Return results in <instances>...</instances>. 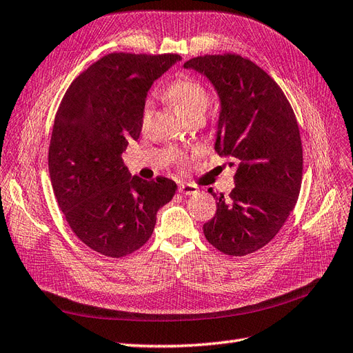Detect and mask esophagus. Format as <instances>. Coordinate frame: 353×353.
<instances>
[{"label": "esophagus", "mask_w": 353, "mask_h": 353, "mask_svg": "<svg viewBox=\"0 0 353 353\" xmlns=\"http://www.w3.org/2000/svg\"><path fill=\"white\" fill-rule=\"evenodd\" d=\"M179 192L183 195H195L198 192V189L192 185H186V183H180L179 185Z\"/></svg>", "instance_id": "1"}]
</instances>
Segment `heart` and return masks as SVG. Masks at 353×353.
<instances>
[{
	"mask_svg": "<svg viewBox=\"0 0 353 353\" xmlns=\"http://www.w3.org/2000/svg\"><path fill=\"white\" fill-rule=\"evenodd\" d=\"M168 99L176 110L182 116H189L194 113H204L209 104V94L205 88L191 77H180L171 82L165 90ZM150 110V103H146L143 112V119L146 121Z\"/></svg>",
	"mask_w": 353,
	"mask_h": 353,
	"instance_id": "heart-1",
	"label": "heart"
}]
</instances>
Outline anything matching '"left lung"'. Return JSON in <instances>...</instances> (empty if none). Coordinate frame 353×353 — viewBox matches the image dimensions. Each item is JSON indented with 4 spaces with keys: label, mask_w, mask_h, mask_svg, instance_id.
Returning <instances> with one entry per match:
<instances>
[{
    "label": "left lung",
    "mask_w": 353,
    "mask_h": 353,
    "mask_svg": "<svg viewBox=\"0 0 353 353\" xmlns=\"http://www.w3.org/2000/svg\"><path fill=\"white\" fill-rule=\"evenodd\" d=\"M219 95L214 150L237 161L230 195L216 198L205 239L225 255L245 256L274 239L298 200L303 177L300 130L283 90L263 68L236 53L186 61ZM230 165H234L232 162Z\"/></svg>",
    "instance_id": "1"
}]
</instances>
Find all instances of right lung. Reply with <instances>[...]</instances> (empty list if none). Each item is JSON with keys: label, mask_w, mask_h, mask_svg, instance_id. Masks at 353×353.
<instances>
[{"label": "right lung", "mask_w": 353, "mask_h": 353, "mask_svg": "<svg viewBox=\"0 0 353 353\" xmlns=\"http://www.w3.org/2000/svg\"><path fill=\"white\" fill-rule=\"evenodd\" d=\"M180 55L108 53L62 98L49 146L57 201L76 236L98 254L122 258L146 243L177 185L131 177L122 153L140 137L148 90Z\"/></svg>", "instance_id": "obj_1"}]
</instances>
